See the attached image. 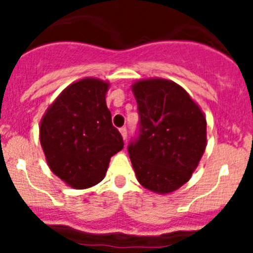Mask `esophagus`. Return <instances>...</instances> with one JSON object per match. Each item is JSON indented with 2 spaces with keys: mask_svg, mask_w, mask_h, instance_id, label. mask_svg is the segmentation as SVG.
<instances>
[{
  "mask_svg": "<svg viewBox=\"0 0 253 253\" xmlns=\"http://www.w3.org/2000/svg\"><path fill=\"white\" fill-rule=\"evenodd\" d=\"M120 134H122L123 139H124V142H125V140H126V135H128V133H126V128H125V126L120 128Z\"/></svg>",
  "mask_w": 253,
  "mask_h": 253,
  "instance_id": "1",
  "label": "esophagus"
}]
</instances>
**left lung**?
Returning a JSON list of instances; mask_svg holds the SVG:
<instances>
[{"label":"left lung","instance_id":"obj_1","mask_svg":"<svg viewBox=\"0 0 253 253\" xmlns=\"http://www.w3.org/2000/svg\"><path fill=\"white\" fill-rule=\"evenodd\" d=\"M139 135L128 147L137 180L156 194L173 193L190 180L207 148V119L176 82L147 78L131 84Z\"/></svg>","mask_w":253,"mask_h":253}]
</instances>
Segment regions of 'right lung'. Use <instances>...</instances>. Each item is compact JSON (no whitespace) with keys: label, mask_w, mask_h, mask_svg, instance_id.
Segmentation results:
<instances>
[{"label":"right lung","mask_w":253,"mask_h":253,"mask_svg":"<svg viewBox=\"0 0 253 253\" xmlns=\"http://www.w3.org/2000/svg\"><path fill=\"white\" fill-rule=\"evenodd\" d=\"M107 81L86 77L67 86L46 109L39 128L49 169L73 189L105 177L110 158L124 142L106 106Z\"/></svg>","instance_id":"obj_1"}]
</instances>
